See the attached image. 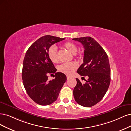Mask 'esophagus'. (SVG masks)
Listing matches in <instances>:
<instances>
[{"instance_id":"obj_1","label":"esophagus","mask_w":131,"mask_h":131,"mask_svg":"<svg viewBox=\"0 0 131 131\" xmlns=\"http://www.w3.org/2000/svg\"><path fill=\"white\" fill-rule=\"evenodd\" d=\"M67 79H71V78H72V77H71V76H70V75H67Z\"/></svg>"}]
</instances>
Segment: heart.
Instances as JSON below:
<instances>
[{
    "label": "heart",
    "instance_id": "obj_1",
    "mask_svg": "<svg viewBox=\"0 0 131 131\" xmlns=\"http://www.w3.org/2000/svg\"><path fill=\"white\" fill-rule=\"evenodd\" d=\"M64 47L69 52L72 54H75L77 51V47L74 43L71 42H67L65 43ZM48 56L52 62L56 63L58 61V58L57 54V47L56 45H52L49 47L48 49ZM78 64L75 62H65L59 66V70L61 72L64 73L67 75L72 74L74 71L77 69Z\"/></svg>",
    "mask_w": 131,
    "mask_h": 131
}]
</instances>
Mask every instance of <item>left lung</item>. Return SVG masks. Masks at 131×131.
Segmentation results:
<instances>
[{"label": "left lung", "instance_id": "obj_1", "mask_svg": "<svg viewBox=\"0 0 131 131\" xmlns=\"http://www.w3.org/2000/svg\"><path fill=\"white\" fill-rule=\"evenodd\" d=\"M72 40L81 42L84 48L83 64L77 73L88 79L82 84L76 78L74 88L75 101L85 107L93 106L103 99L111 82V68L108 57L103 48L91 37L75 38Z\"/></svg>", "mask_w": 131, "mask_h": 131}]
</instances>
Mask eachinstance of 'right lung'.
Wrapping results in <instances>:
<instances>
[{
	"mask_svg": "<svg viewBox=\"0 0 131 131\" xmlns=\"http://www.w3.org/2000/svg\"><path fill=\"white\" fill-rule=\"evenodd\" d=\"M64 38L46 35L40 37L28 48L23 63V83L29 96L37 104L47 105L56 101L66 81V75L57 69L48 56L52 45ZM55 73V78L48 81V74Z\"/></svg>",
	"mask_w": 131,
	"mask_h": 131,
	"instance_id": "1",
	"label": "right lung"
}]
</instances>
